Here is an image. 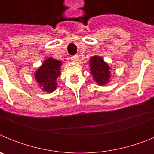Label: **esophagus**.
I'll list each match as a JSON object with an SVG mask.
<instances>
[{
	"label": "esophagus",
	"instance_id": "obj_1",
	"mask_svg": "<svg viewBox=\"0 0 154 154\" xmlns=\"http://www.w3.org/2000/svg\"><path fill=\"white\" fill-rule=\"evenodd\" d=\"M71 60H72V62H78L79 60V55H73V56L71 57Z\"/></svg>",
	"mask_w": 154,
	"mask_h": 154
}]
</instances>
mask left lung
I'll use <instances>...</instances> for the list:
<instances>
[{
  "label": "left lung",
  "instance_id": "1",
  "mask_svg": "<svg viewBox=\"0 0 154 154\" xmlns=\"http://www.w3.org/2000/svg\"><path fill=\"white\" fill-rule=\"evenodd\" d=\"M91 74L94 80L99 85H104L109 82L110 77V68L103 58L99 56H92L89 59Z\"/></svg>",
  "mask_w": 154,
  "mask_h": 154
}]
</instances>
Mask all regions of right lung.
<instances>
[{
	"label": "right lung",
	"mask_w": 154,
	"mask_h": 154,
	"mask_svg": "<svg viewBox=\"0 0 154 154\" xmlns=\"http://www.w3.org/2000/svg\"><path fill=\"white\" fill-rule=\"evenodd\" d=\"M62 62L53 58H47L41 67L36 71L35 77L42 89L48 93L57 88L56 79L61 74Z\"/></svg>",
	"instance_id": "1"
}]
</instances>
